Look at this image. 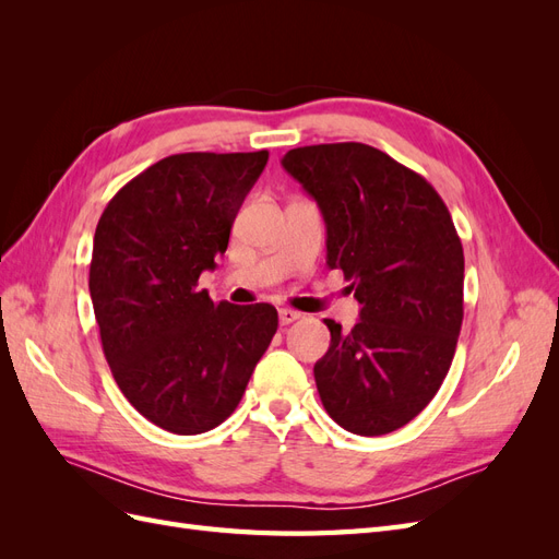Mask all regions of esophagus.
<instances>
[{"label": "esophagus", "instance_id": "esophagus-1", "mask_svg": "<svg viewBox=\"0 0 559 559\" xmlns=\"http://www.w3.org/2000/svg\"><path fill=\"white\" fill-rule=\"evenodd\" d=\"M300 319V312H296V310H289V308H282L280 310V324L282 326H289V324H294V321H298Z\"/></svg>", "mask_w": 559, "mask_h": 559}]
</instances>
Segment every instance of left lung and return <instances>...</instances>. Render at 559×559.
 I'll return each instance as SVG.
<instances>
[{
    "instance_id": "8db88e82",
    "label": "left lung",
    "mask_w": 559,
    "mask_h": 559,
    "mask_svg": "<svg viewBox=\"0 0 559 559\" xmlns=\"http://www.w3.org/2000/svg\"><path fill=\"white\" fill-rule=\"evenodd\" d=\"M282 167L314 198L326 263L361 306L349 333L324 319L319 399L352 433H392L441 389L460 337L464 249L452 216L425 177L368 144L292 148Z\"/></svg>"
}]
</instances>
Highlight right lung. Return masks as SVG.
I'll use <instances>...</instances> for the list:
<instances>
[{
	"label": "right lung",
	"instance_id": "right-lung-1",
	"mask_svg": "<svg viewBox=\"0 0 559 559\" xmlns=\"http://www.w3.org/2000/svg\"><path fill=\"white\" fill-rule=\"evenodd\" d=\"M265 163L267 151L167 156L97 222L88 286L105 357L132 408L165 431L195 436L230 417L277 331L267 302L198 289Z\"/></svg>",
	"mask_w": 559,
	"mask_h": 559
}]
</instances>
